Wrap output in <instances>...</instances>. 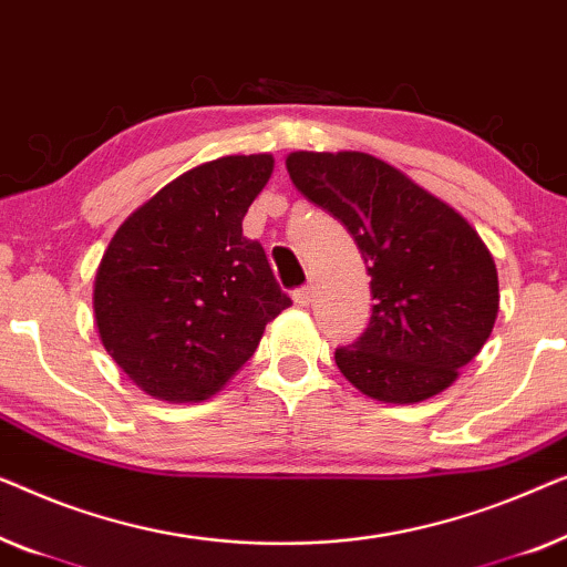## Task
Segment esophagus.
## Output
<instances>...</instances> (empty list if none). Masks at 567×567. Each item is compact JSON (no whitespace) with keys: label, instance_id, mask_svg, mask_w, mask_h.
Masks as SVG:
<instances>
[{"label":"esophagus","instance_id":"34e87169","mask_svg":"<svg viewBox=\"0 0 567 567\" xmlns=\"http://www.w3.org/2000/svg\"><path fill=\"white\" fill-rule=\"evenodd\" d=\"M292 300L298 302L300 308H308L310 306V287H298V290L292 292Z\"/></svg>","mask_w":567,"mask_h":567}]
</instances>
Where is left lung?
Here are the masks:
<instances>
[{"label": "left lung", "instance_id": "8db88e82", "mask_svg": "<svg viewBox=\"0 0 567 567\" xmlns=\"http://www.w3.org/2000/svg\"><path fill=\"white\" fill-rule=\"evenodd\" d=\"M292 185L344 223L372 277L370 326L337 364L374 401L442 393L481 352L498 316L488 246L462 215L360 151L287 156Z\"/></svg>", "mask_w": 567, "mask_h": 567}]
</instances>
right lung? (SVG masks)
<instances>
[{
    "label": "right lung",
    "instance_id": "right-lung-1",
    "mask_svg": "<svg viewBox=\"0 0 567 567\" xmlns=\"http://www.w3.org/2000/svg\"><path fill=\"white\" fill-rule=\"evenodd\" d=\"M269 154L195 166L115 230L94 277L102 344L143 393L197 403L257 352L290 308L241 220L272 177Z\"/></svg>",
    "mask_w": 567,
    "mask_h": 567
}]
</instances>
